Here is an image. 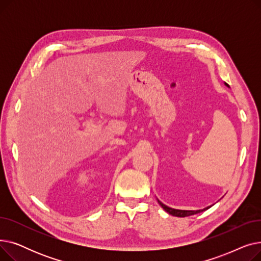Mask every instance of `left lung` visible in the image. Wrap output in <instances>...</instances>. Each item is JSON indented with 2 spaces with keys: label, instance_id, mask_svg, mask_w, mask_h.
<instances>
[{
  "label": "left lung",
  "instance_id": "left-lung-1",
  "mask_svg": "<svg viewBox=\"0 0 261 261\" xmlns=\"http://www.w3.org/2000/svg\"><path fill=\"white\" fill-rule=\"evenodd\" d=\"M226 86H227V84H225ZM159 203H160V205L165 210L168 214H170V215H172V216H175V217H188V216H193V215H196V214H199V213H201V212H203V211H205V210H207V208H204V210H199V211H182V210H174V208H170V207H168V206H166L165 204H163L161 201H159Z\"/></svg>",
  "mask_w": 261,
  "mask_h": 261
}]
</instances>
